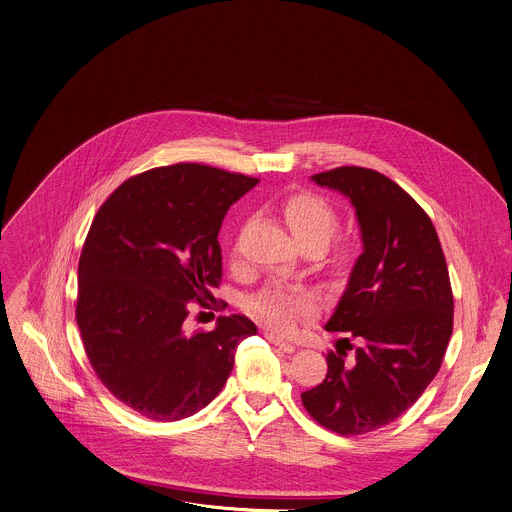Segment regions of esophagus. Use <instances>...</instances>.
Instances as JSON below:
<instances>
[{"mask_svg":"<svg viewBox=\"0 0 512 512\" xmlns=\"http://www.w3.org/2000/svg\"><path fill=\"white\" fill-rule=\"evenodd\" d=\"M265 338H267L271 344H275L277 348H281L283 352H294V350H296V346H294V344H291V342H285L283 338L275 336L273 332H265Z\"/></svg>","mask_w":512,"mask_h":512,"instance_id":"34e87169","label":"esophagus"}]
</instances>
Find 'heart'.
I'll return each instance as SVG.
<instances>
[{
    "label": "heart",
    "mask_w": 512,
    "mask_h": 512,
    "mask_svg": "<svg viewBox=\"0 0 512 512\" xmlns=\"http://www.w3.org/2000/svg\"><path fill=\"white\" fill-rule=\"evenodd\" d=\"M281 212L289 231L294 233L298 243L308 251H318L338 231L340 216L336 206L322 194L312 190L291 192L281 202ZM237 255V245L233 249ZM352 259V245L346 239H338L328 251V263L336 271H344ZM249 310L261 318L269 328L279 334H289L300 320L314 314V302L308 294H296L279 285L263 289L249 302Z\"/></svg>",
    "instance_id": "b5f03b06"
}]
</instances>
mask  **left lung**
<instances>
[{
    "label": "left lung",
    "mask_w": 512,
    "mask_h": 512,
    "mask_svg": "<svg viewBox=\"0 0 512 512\" xmlns=\"http://www.w3.org/2000/svg\"><path fill=\"white\" fill-rule=\"evenodd\" d=\"M312 180L350 198L364 251L326 324L340 336L328 373L302 403L322 427L362 435L405 413L440 371L454 330L450 273L431 218L391 178L342 166Z\"/></svg>",
    "instance_id": "1"
}]
</instances>
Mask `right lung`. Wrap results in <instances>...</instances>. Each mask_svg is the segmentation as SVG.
Masks as SVG:
<instances>
[{
	"mask_svg": "<svg viewBox=\"0 0 512 512\" xmlns=\"http://www.w3.org/2000/svg\"><path fill=\"white\" fill-rule=\"evenodd\" d=\"M259 180L202 164L154 168L125 180L99 208L79 261L77 324L91 367L115 399L154 421H178L225 387L241 314L188 332L221 285L218 231L231 204Z\"/></svg>",
	"mask_w": 512,
	"mask_h": 512,
	"instance_id": "add662e5",
	"label": "right lung"
}]
</instances>
